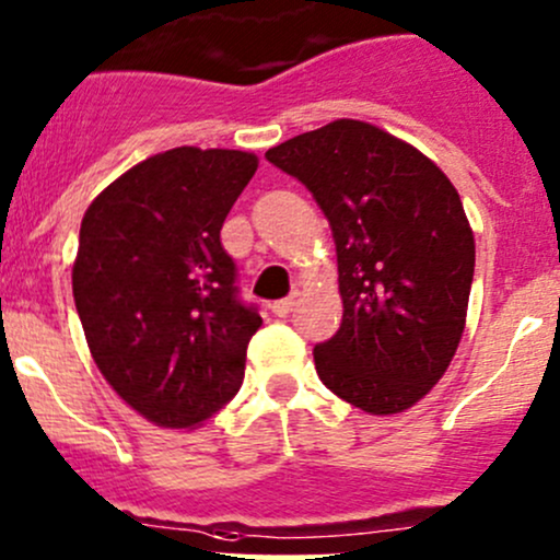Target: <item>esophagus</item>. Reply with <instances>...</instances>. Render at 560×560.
I'll return each instance as SVG.
<instances>
[{
  "label": "esophagus",
  "mask_w": 560,
  "mask_h": 560,
  "mask_svg": "<svg viewBox=\"0 0 560 560\" xmlns=\"http://www.w3.org/2000/svg\"><path fill=\"white\" fill-rule=\"evenodd\" d=\"M292 305H294V300L292 298H284V300H276V303H270V311H273V316L287 318V316H290Z\"/></svg>",
  "instance_id": "esophagus-1"
}]
</instances>
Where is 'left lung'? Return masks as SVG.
Masks as SVG:
<instances>
[{
	"instance_id": "8db88e82",
	"label": "left lung",
	"mask_w": 560,
	"mask_h": 560,
	"mask_svg": "<svg viewBox=\"0 0 560 560\" xmlns=\"http://www.w3.org/2000/svg\"><path fill=\"white\" fill-rule=\"evenodd\" d=\"M327 214L342 324L313 348L322 383L370 415L444 377L468 316L476 242L450 177L404 140L337 119L266 151Z\"/></svg>"
}]
</instances>
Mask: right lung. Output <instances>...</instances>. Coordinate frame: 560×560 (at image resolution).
Here are the masks:
<instances>
[{"mask_svg":"<svg viewBox=\"0 0 560 560\" xmlns=\"http://www.w3.org/2000/svg\"><path fill=\"white\" fill-rule=\"evenodd\" d=\"M255 170V153L180 145L116 177L82 218L71 281L90 353L153 425H199L242 388L262 318L238 298L220 229Z\"/></svg>","mask_w":560,"mask_h":560,"instance_id":"1","label":"right lung"}]
</instances>
